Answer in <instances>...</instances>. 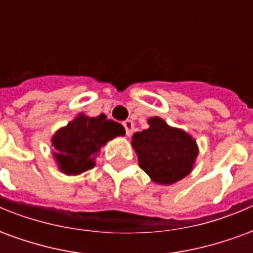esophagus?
Returning a JSON list of instances; mask_svg holds the SVG:
<instances>
[{
    "label": "esophagus",
    "mask_w": 253,
    "mask_h": 253,
    "mask_svg": "<svg viewBox=\"0 0 253 253\" xmlns=\"http://www.w3.org/2000/svg\"><path fill=\"white\" fill-rule=\"evenodd\" d=\"M123 126H125V128H126V134H127V135H131L132 128H134V123H132V121H130V119H127V121L123 122Z\"/></svg>",
    "instance_id": "obj_1"
}]
</instances>
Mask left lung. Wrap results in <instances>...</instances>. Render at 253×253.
<instances>
[{
    "label": "left lung",
    "instance_id": "left-lung-1",
    "mask_svg": "<svg viewBox=\"0 0 253 253\" xmlns=\"http://www.w3.org/2000/svg\"><path fill=\"white\" fill-rule=\"evenodd\" d=\"M146 130L135 132L131 145L138 164L157 184L169 186L190 175L198 145L190 134L167 125L159 116L150 118Z\"/></svg>",
    "mask_w": 253,
    "mask_h": 253
}]
</instances>
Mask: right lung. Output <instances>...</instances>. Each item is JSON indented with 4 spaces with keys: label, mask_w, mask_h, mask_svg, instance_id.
<instances>
[{
    "label": "right lung",
    "mask_w": 253,
    "mask_h": 253,
    "mask_svg": "<svg viewBox=\"0 0 253 253\" xmlns=\"http://www.w3.org/2000/svg\"><path fill=\"white\" fill-rule=\"evenodd\" d=\"M126 130L104 114L90 118L84 114L59 128L51 138L58 168L66 175H78L94 167V159L105 143Z\"/></svg>",
    "instance_id": "right-lung-1"
}]
</instances>
